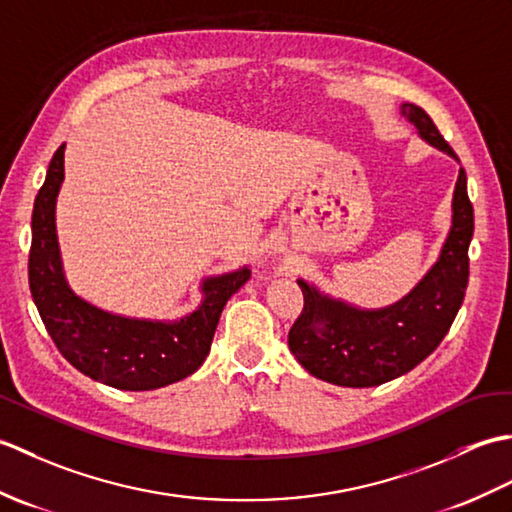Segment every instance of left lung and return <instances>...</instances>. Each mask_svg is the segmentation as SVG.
<instances>
[{"label": "left lung", "mask_w": 512, "mask_h": 512, "mask_svg": "<svg viewBox=\"0 0 512 512\" xmlns=\"http://www.w3.org/2000/svg\"><path fill=\"white\" fill-rule=\"evenodd\" d=\"M400 112L416 125L422 140L458 160L422 107L402 103ZM451 206V231L438 262L394 306L361 310L297 279L303 310L288 332V345L303 369L332 385L376 387L407 374L436 350L469 284L473 204L466 193L464 169L455 182Z\"/></svg>", "instance_id": "left-lung-1"}]
</instances>
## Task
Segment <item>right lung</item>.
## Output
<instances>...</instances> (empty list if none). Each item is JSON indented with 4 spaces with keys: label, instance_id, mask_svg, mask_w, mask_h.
Listing matches in <instances>:
<instances>
[{
    "label": "right lung",
    "instance_id": "obj_1",
    "mask_svg": "<svg viewBox=\"0 0 512 512\" xmlns=\"http://www.w3.org/2000/svg\"><path fill=\"white\" fill-rule=\"evenodd\" d=\"M63 151L65 145L54 151L32 209L28 281L39 317L65 361L92 380L125 391L178 383L204 363L226 301L246 284L250 270L204 279L198 310L178 321L132 319L92 306L68 286L61 264L54 209Z\"/></svg>",
    "mask_w": 512,
    "mask_h": 512
}]
</instances>
